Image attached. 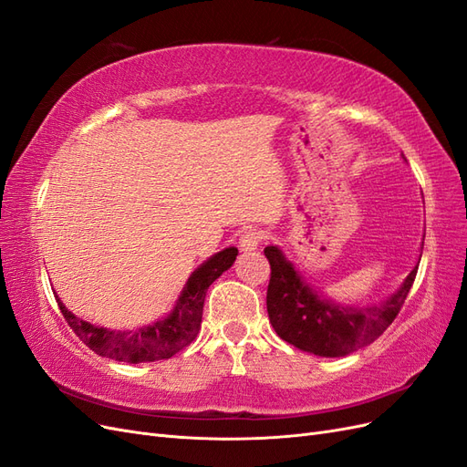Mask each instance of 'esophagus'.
Returning <instances> with one entry per match:
<instances>
[{"mask_svg":"<svg viewBox=\"0 0 467 467\" xmlns=\"http://www.w3.org/2000/svg\"><path fill=\"white\" fill-rule=\"evenodd\" d=\"M263 239L265 235L261 230H245L239 237V247H242V251H255Z\"/></svg>","mask_w":467,"mask_h":467,"instance_id":"34e87169","label":"esophagus"}]
</instances>
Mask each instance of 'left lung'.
<instances>
[{
    "label": "left lung",
    "mask_w": 467,
    "mask_h": 467,
    "mask_svg": "<svg viewBox=\"0 0 467 467\" xmlns=\"http://www.w3.org/2000/svg\"><path fill=\"white\" fill-rule=\"evenodd\" d=\"M265 257L271 263L266 312L276 335L296 348L325 358L347 357L374 343L398 317L419 268L415 265L386 300L357 307L321 296L278 245L265 247Z\"/></svg>",
    "instance_id": "left-lung-1"
}]
</instances>
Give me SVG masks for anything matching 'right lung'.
<instances>
[{"instance_id":"right-lung-1","label":"right lung","mask_w":467,"mask_h":467,"mask_svg":"<svg viewBox=\"0 0 467 467\" xmlns=\"http://www.w3.org/2000/svg\"><path fill=\"white\" fill-rule=\"evenodd\" d=\"M235 257L237 247H228L206 259L182 286L171 314L136 331L107 329L83 321L69 312L58 298V294L54 296L69 327L99 357L130 364L163 360L171 358L175 352L185 348L199 335L206 290L212 282L222 276V273L228 271Z\"/></svg>"}]
</instances>
